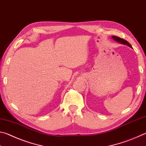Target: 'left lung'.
Here are the masks:
<instances>
[{
    "mask_svg": "<svg viewBox=\"0 0 146 146\" xmlns=\"http://www.w3.org/2000/svg\"><path fill=\"white\" fill-rule=\"evenodd\" d=\"M112 38L114 40H115L116 42H119L122 44H124V45H127L129 47H130V48H132V46H131V44L128 42L127 41L124 40V39L121 38L120 37H118V36H112Z\"/></svg>",
    "mask_w": 146,
    "mask_h": 146,
    "instance_id": "1",
    "label": "left lung"
}]
</instances>
